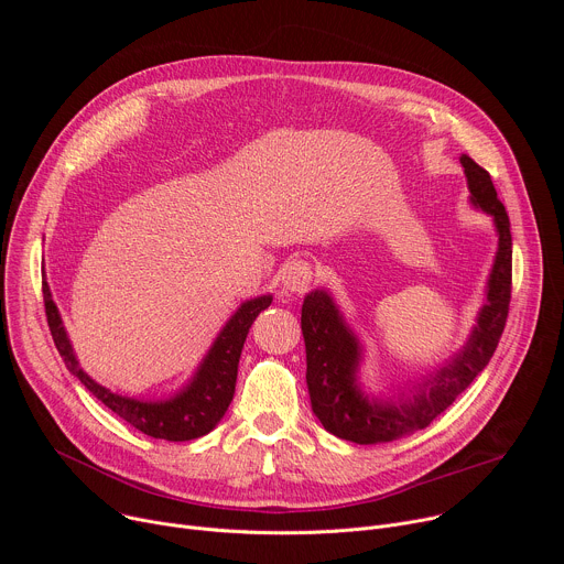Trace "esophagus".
<instances>
[{"mask_svg":"<svg viewBox=\"0 0 564 564\" xmlns=\"http://www.w3.org/2000/svg\"><path fill=\"white\" fill-rule=\"evenodd\" d=\"M312 283V265L303 259H288L281 268V285L285 292L303 294Z\"/></svg>","mask_w":564,"mask_h":564,"instance_id":"esophagus-1","label":"esophagus"}]
</instances>
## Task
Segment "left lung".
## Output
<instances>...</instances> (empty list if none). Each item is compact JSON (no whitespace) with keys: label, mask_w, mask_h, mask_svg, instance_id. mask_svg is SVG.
<instances>
[{"label":"left lung","mask_w":564,"mask_h":564,"mask_svg":"<svg viewBox=\"0 0 564 564\" xmlns=\"http://www.w3.org/2000/svg\"><path fill=\"white\" fill-rule=\"evenodd\" d=\"M464 167L468 200L494 218L498 252L487 281V301L477 312L466 344L406 392L370 394L359 381L364 346L328 290H312L303 299L301 330L307 359V392L312 411L324 429L355 444L392 442L426 429L487 368L502 337L511 301V223L494 181L466 153Z\"/></svg>","instance_id":"8db88e82"}]
</instances>
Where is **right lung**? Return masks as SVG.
I'll return each instance as SVG.
<instances>
[{
    "mask_svg": "<svg viewBox=\"0 0 564 564\" xmlns=\"http://www.w3.org/2000/svg\"><path fill=\"white\" fill-rule=\"evenodd\" d=\"M42 292L48 328L68 372L83 381L85 388L94 397H98L120 420H124L127 424H131L133 429L149 437L167 442H189L216 429V424L223 420L225 411L231 404L238 375V359L248 339V333L254 324V318L272 303V294H263L240 303V307L229 316V321L214 339L212 348L198 364L194 377L178 392H174L167 399H135L118 394L107 386H100L83 370L62 324L59 310L53 301L46 274H42Z\"/></svg>",
    "mask_w": 564,
    "mask_h": 564,
    "instance_id": "right-lung-1",
    "label": "right lung"
}]
</instances>
